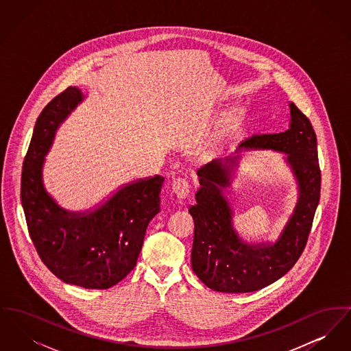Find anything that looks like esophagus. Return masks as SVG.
<instances>
[{
    "mask_svg": "<svg viewBox=\"0 0 351 351\" xmlns=\"http://www.w3.org/2000/svg\"><path fill=\"white\" fill-rule=\"evenodd\" d=\"M171 188H172V193L179 200H184L189 195V191H191V185L184 179H175L171 184Z\"/></svg>",
    "mask_w": 351,
    "mask_h": 351,
    "instance_id": "esophagus-1",
    "label": "esophagus"
}]
</instances>
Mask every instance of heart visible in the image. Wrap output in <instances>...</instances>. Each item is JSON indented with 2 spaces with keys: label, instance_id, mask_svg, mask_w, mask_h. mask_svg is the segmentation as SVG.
<instances>
[{
  "label": "heart",
  "instance_id": "heart-1",
  "mask_svg": "<svg viewBox=\"0 0 351 351\" xmlns=\"http://www.w3.org/2000/svg\"><path fill=\"white\" fill-rule=\"evenodd\" d=\"M239 117H241L239 113H232V114H229V116H226V117L222 118V119L219 121V123H218L215 133L212 135V139H210V142H209V145H208L209 149L213 147V146L217 143L218 141H221L223 136H226L228 134L233 130L234 126H235L237 122L239 121Z\"/></svg>",
  "mask_w": 351,
  "mask_h": 351
}]
</instances>
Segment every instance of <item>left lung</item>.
<instances>
[{
    "label": "left lung",
    "instance_id": "obj_1",
    "mask_svg": "<svg viewBox=\"0 0 351 351\" xmlns=\"http://www.w3.org/2000/svg\"><path fill=\"white\" fill-rule=\"evenodd\" d=\"M289 128L283 133L252 135L235 155L217 158L197 169L200 189L189 208L195 221L192 268L210 289L245 293L262 289L284 276L299 261L317 209L321 191L317 138L311 121L289 104ZM284 152L300 185V200L275 244L243 243L232 228V211L223 196L242 150Z\"/></svg>",
    "mask_w": 351,
    "mask_h": 351
}]
</instances>
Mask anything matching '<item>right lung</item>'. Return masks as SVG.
I'll use <instances>...</instances> for the list:
<instances>
[{
    "label": "right lung",
    "mask_w": 351,
    "mask_h": 351,
    "mask_svg": "<svg viewBox=\"0 0 351 351\" xmlns=\"http://www.w3.org/2000/svg\"><path fill=\"white\" fill-rule=\"evenodd\" d=\"M84 100L68 86L36 119L21 178V201L29 234L42 262L60 280L88 289H106L136 265L146 229L160 212L165 178L139 179L118 189L93 212H67L46 192L45 155L60 123Z\"/></svg>",
    "instance_id": "obj_1"
}]
</instances>
